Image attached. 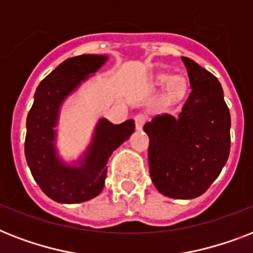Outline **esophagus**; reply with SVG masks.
<instances>
[{
	"instance_id": "34e87169",
	"label": "esophagus",
	"mask_w": 253,
	"mask_h": 253,
	"mask_svg": "<svg viewBox=\"0 0 253 253\" xmlns=\"http://www.w3.org/2000/svg\"><path fill=\"white\" fill-rule=\"evenodd\" d=\"M135 126H136V130H142L144 123L147 121V117L144 114H136L135 115Z\"/></svg>"
}]
</instances>
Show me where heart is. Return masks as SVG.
Masks as SVG:
<instances>
[{
	"mask_svg": "<svg viewBox=\"0 0 253 253\" xmlns=\"http://www.w3.org/2000/svg\"><path fill=\"white\" fill-rule=\"evenodd\" d=\"M156 85H167L168 84V91H167V98L172 102H178L184 98L188 90V85L184 77L174 76L172 77L168 73H160L155 79Z\"/></svg>",
	"mask_w": 253,
	"mask_h": 253,
	"instance_id": "1",
	"label": "heart"
}]
</instances>
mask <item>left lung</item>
I'll return each mask as SVG.
<instances>
[{"mask_svg":"<svg viewBox=\"0 0 253 253\" xmlns=\"http://www.w3.org/2000/svg\"><path fill=\"white\" fill-rule=\"evenodd\" d=\"M181 60L192 87L182 110L177 117L158 115L143 128L156 189L170 198L192 200L208 190L227 162L231 117L218 79L192 59Z\"/></svg>","mask_w":253,"mask_h":253,"instance_id":"8db88e82","label":"left lung"}]
</instances>
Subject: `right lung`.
Instances as JSON below:
<instances>
[{
    "instance_id": "add662e5",
    "label": "right lung",
    "mask_w": 253,
    "mask_h": 253,
    "mask_svg": "<svg viewBox=\"0 0 253 253\" xmlns=\"http://www.w3.org/2000/svg\"><path fill=\"white\" fill-rule=\"evenodd\" d=\"M106 60L105 55L67 59L42 81L34 94L26 121V160L37 184L59 204H80L98 196L105 186L109 158L135 131L134 119L114 125L101 118L91 143L79 162L69 166L57 155L55 127L61 105Z\"/></svg>"
}]
</instances>
